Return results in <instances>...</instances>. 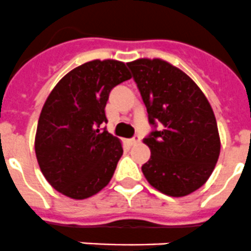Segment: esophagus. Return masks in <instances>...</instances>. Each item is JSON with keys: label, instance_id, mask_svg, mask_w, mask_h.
<instances>
[{"label": "esophagus", "instance_id": "esophagus-1", "mask_svg": "<svg viewBox=\"0 0 251 251\" xmlns=\"http://www.w3.org/2000/svg\"><path fill=\"white\" fill-rule=\"evenodd\" d=\"M139 142H140V136H139V135H135L134 138H131L129 140L130 145H135V144H138Z\"/></svg>", "mask_w": 251, "mask_h": 251}]
</instances>
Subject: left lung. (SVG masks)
<instances>
[{
	"label": "left lung",
	"instance_id": "8db88e82",
	"mask_svg": "<svg viewBox=\"0 0 251 251\" xmlns=\"http://www.w3.org/2000/svg\"><path fill=\"white\" fill-rule=\"evenodd\" d=\"M126 65L154 127L144 138L151 158L143 174L166 195H189L205 184L220 157L213 109L199 86L166 61L140 58Z\"/></svg>",
	"mask_w": 251,
	"mask_h": 251
}]
</instances>
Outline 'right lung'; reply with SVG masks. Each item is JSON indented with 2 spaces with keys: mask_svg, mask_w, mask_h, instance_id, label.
Here are the masks:
<instances>
[{
  "mask_svg": "<svg viewBox=\"0 0 251 251\" xmlns=\"http://www.w3.org/2000/svg\"><path fill=\"white\" fill-rule=\"evenodd\" d=\"M131 77L124 62L94 60L75 67L54 86L42 108L35 155L46 180L61 194L86 199L108 184L122 145L100 125L109 92Z\"/></svg>",
  "mask_w": 251,
  "mask_h": 251,
  "instance_id": "right-lung-1",
  "label": "right lung"
}]
</instances>
